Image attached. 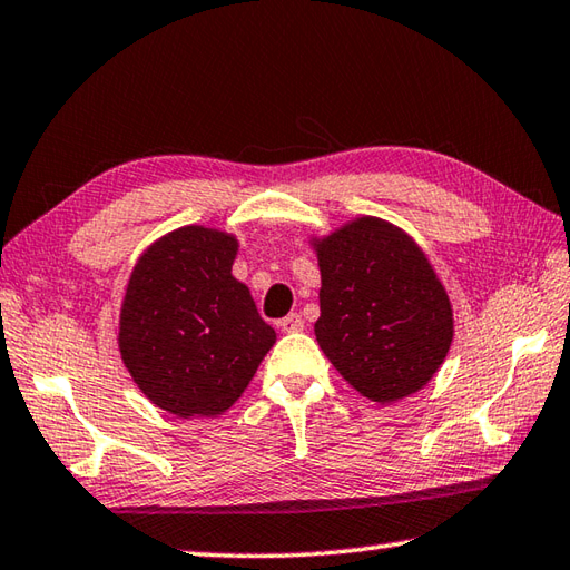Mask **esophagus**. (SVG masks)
I'll return each mask as SVG.
<instances>
[{"mask_svg": "<svg viewBox=\"0 0 570 570\" xmlns=\"http://www.w3.org/2000/svg\"><path fill=\"white\" fill-rule=\"evenodd\" d=\"M278 326H282V331L284 333H298V331H304V318H301L298 314H288L286 318H282V323H278Z\"/></svg>", "mask_w": 570, "mask_h": 570, "instance_id": "obj_1", "label": "esophagus"}]
</instances>
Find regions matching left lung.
<instances>
[{
    "mask_svg": "<svg viewBox=\"0 0 570 570\" xmlns=\"http://www.w3.org/2000/svg\"><path fill=\"white\" fill-rule=\"evenodd\" d=\"M311 247L321 269L316 341L343 381L381 405L425 387L448 358L454 318L420 244L363 215Z\"/></svg>",
    "mask_w": 570,
    "mask_h": 570,
    "instance_id": "left-lung-1",
    "label": "left lung"
}]
</instances>
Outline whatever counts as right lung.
<instances>
[{"mask_svg": "<svg viewBox=\"0 0 570 570\" xmlns=\"http://www.w3.org/2000/svg\"><path fill=\"white\" fill-rule=\"evenodd\" d=\"M239 242L187 225L153 242L120 304L118 348L142 395L177 417H217L276 343L249 286L232 276Z\"/></svg>", "mask_w": 570, "mask_h": 570, "instance_id": "add662e5", "label": "right lung"}]
</instances>
